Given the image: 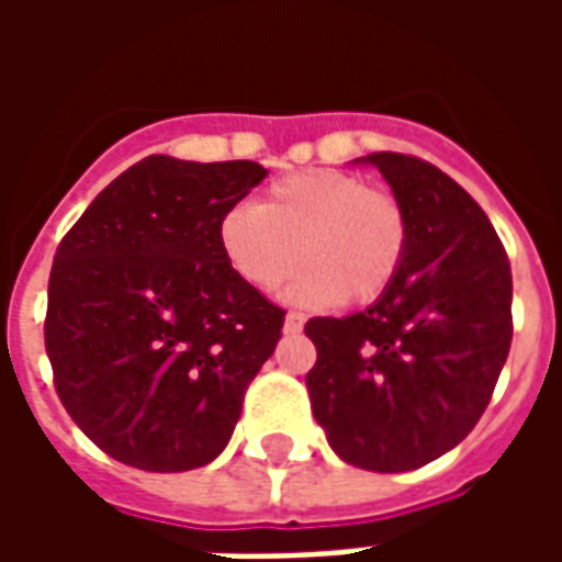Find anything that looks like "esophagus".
Returning a JSON list of instances; mask_svg holds the SVG:
<instances>
[{
	"label": "esophagus",
	"instance_id": "1",
	"mask_svg": "<svg viewBox=\"0 0 562 562\" xmlns=\"http://www.w3.org/2000/svg\"><path fill=\"white\" fill-rule=\"evenodd\" d=\"M304 322L306 318L301 316V313H285V325H282V330H285V334H297V330H304Z\"/></svg>",
	"mask_w": 562,
	"mask_h": 562
}]
</instances>
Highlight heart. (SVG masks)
I'll use <instances>...</instances> for the list:
<instances>
[{"label": "heart", "instance_id": "1", "mask_svg": "<svg viewBox=\"0 0 562 562\" xmlns=\"http://www.w3.org/2000/svg\"><path fill=\"white\" fill-rule=\"evenodd\" d=\"M406 234L397 198L337 168L289 173L220 222L228 265L258 292L277 289L297 256L304 268L285 294L304 306L376 301L401 270Z\"/></svg>", "mask_w": 562, "mask_h": 562}]
</instances>
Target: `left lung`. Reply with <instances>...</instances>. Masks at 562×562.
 Here are the masks:
<instances>
[{
	"label": "left lung",
	"instance_id": "8db88e82",
	"mask_svg": "<svg viewBox=\"0 0 562 562\" xmlns=\"http://www.w3.org/2000/svg\"><path fill=\"white\" fill-rule=\"evenodd\" d=\"M406 213V256L373 304L306 322L318 427L337 458L373 472L418 470L470 434L512 346V268L484 210L434 165L373 153Z\"/></svg>",
	"mask_w": 562,
	"mask_h": 562
}]
</instances>
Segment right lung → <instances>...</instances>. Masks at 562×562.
Returning <instances> with one entry per match:
<instances>
[{"label": "right lung", "instance_id": "right-lung-1", "mask_svg": "<svg viewBox=\"0 0 562 562\" xmlns=\"http://www.w3.org/2000/svg\"><path fill=\"white\" fill-rule=\"evenodd\" d=\"M265 177L258 161L147 156L56 249L44 322L56 394L120 463L186 472L228 446L285 316L220 246L222 216Z\"/></svg>", "mask_w": 562, "mask_h": 562}]
</instances>
